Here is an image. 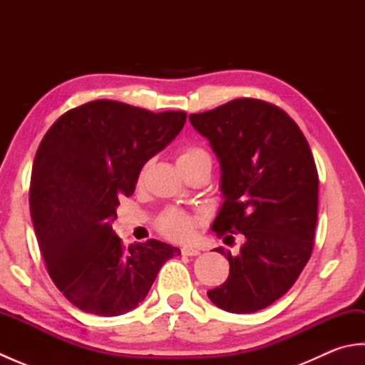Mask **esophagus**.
Wrapping results in <instances>:
<instances>
[{
    "mask_svg": "<svg viewBox=\"0 0 365 365\" xmlns=\"http://www.w3.org/2000/svg\"><path fill=\"white\" fill-rule=\"evenodd\" d=\"M182 254H183V255H197V254H200V252H199V250H196V247L183 246V247H182Z\"/></svg>",
    "mask_w": 365,
    "mask_h": 365,
    "instance_id": "obj_1",
    "label": "esophagus"
}]
</instances>
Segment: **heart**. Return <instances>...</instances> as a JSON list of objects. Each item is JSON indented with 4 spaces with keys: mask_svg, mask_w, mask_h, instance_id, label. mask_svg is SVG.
Segmentation results:
<instances>
[{
    "mask_svg": "<svg viewBox=\"0 0 365 365\" xmlns=\"http://www.w3.org/2000/svg\"><path fill=\"white\" fill-rule=\"evenodd\" d=\"M200 160H210V155L202 147L187 145L178 153L177 165L180 168ZM197 224L199 221L196 218L180 210H166L157 220V227L161 234L170 240H175V242H187V240H190L195 235Z\"/></svg>",
    "mask_w": 365,
    "mask_h": 365,
    "instance_id": "obj_1",
    "label": "heart"
}]
</instances>
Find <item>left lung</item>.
Instances as JSON below:
<instances>
[{
	"instance_id": "obj_1",
	"label": "left lung",
	"mask_w": 365,
	"mask_h": 365,
	"mask_svg": "<svg viewBox=\"0 0 365 365\" xmlns=\"http://www.w3.org/2000/svg\"><path fill=\"white\" fill-rule=\"evenodd\" d=\"M221 165L224 202L212 230L245 235L229 260L227 281L208 290L215 306L251 314L292 289L311 259L319 207V174L304 135L289 114L257 98H235L190 114Z\"/></svg>"
}]
</instances>
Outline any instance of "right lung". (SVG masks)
Wrapping results in <instances>:
<instances>
[{
    "label": "right lung",
    "instance_id": "obj_1",
    "mask_svg": "<svg viewBox=\"0 0 365 365\" xmlns=\"http://www.w3.org/2000/svg\"><path fill=\"white\" fill-rule=\"evenodd\" d=\"M185 120V111L94 100L64 113L43 136L31 173V220L51 281L81 311H133L163 263L180 254L158 240L125 247L111 222L119 197L133 195L143 166Z\"/></svg>",
    "mask_w": 365,
    "mask_h": 365
}]
</instances>
